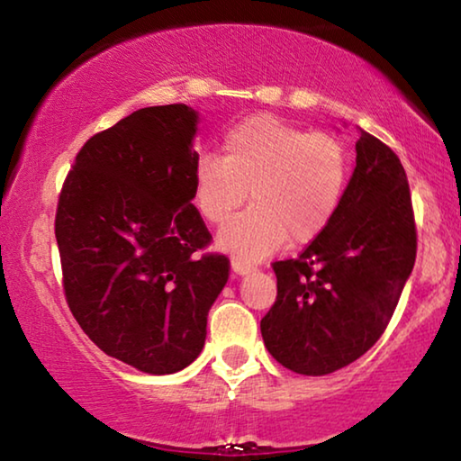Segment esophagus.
Wrapping results in <instances>:
<instances>
[{
  "instance_id": "1",
  "label": "esophagus",
  "mask_w": 461,
  "mask_h": 461,
  "mask_svg": "<svg viewBox=\"0 0 461 461\" xmlns=\"http://www.w3.org/2000/svg\"><path fill=\"white\" fill-rule=\"evenodd\" d=\"M230 267H232V273L241 275V276H243V275H251V273H254V270H256L254 264L243 262V260H232Z\"/></svg>"
}]
</instances>
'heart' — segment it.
<instances>
[{"label":"heart","mask_w":461,"mask_h":461,"mask_svg":"<svg viewBox=\"0 0 461 461\" xmlns=\"http://www.w3.org/2000/svg\"><path fill=\"white\" fill-rule=\"evenodd\" d=\"M344 144L273 115H256L226 131L222 157H201L193 199L201 216L222 224L248 199L254 205L220 230L218 245L258 262L285 245L317 239L336 216L348 185Z\"/></svg>","instance_id":"b5f03b06"}]
</instances>
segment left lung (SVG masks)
Here are the masks:
<instances>
[{
	"label": "left lung",
	"instance_id": "left-lung-1",
	"mask_svg": "<svg viewBox=\"0 0 461 461\" xmlns=\"http://www.w3.org/2000/svg\"><path fill=\"white\" fill-rule=\"evenodd\" d=\"M415 222L399 157L358 130L357 166L330 226L275 262L276 300L260 331L270 355L302 375L363 357L386 330L415 264Z\"/></svg>",
	"mask_w": 461,
	"mask_h": 461
}]
</instances>
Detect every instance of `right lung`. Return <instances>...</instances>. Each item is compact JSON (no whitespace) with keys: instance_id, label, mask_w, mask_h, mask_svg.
<instances>
[{"instance_id":"right-lung-1","label":"right lung","mask_w":461,"mask_h":461,"mask_svg":"<svg viewBox=\"0 0 461 461\" xmlns=\"http://www.w3.org/2000/svg\"><path fill=\"white\" fill-rule=\"evenodd\" d=\"M199 113L138 109L75 157L56 212L65 295L100 350L138 371L176 374L203 350L207 312L229 281L193 201Z\"/></svg>"}]
</instances>
